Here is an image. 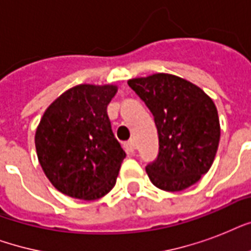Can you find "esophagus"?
<instances>
[{
    "mask_svg": "<svg viewBox=\"0 0 251 251\" xmlns=\"http://www.w3.org/2000/svg\"><path fill=\"white\" fill-rule=\"evenodd\" d=\"M124 147H125L126 151H129V152H134V151L137 150V146H135V141H134V139H130V141L125 142V143H124Z\"/></svg>",
    "mask_w": 251,
    "mask_h": 251,
    "instance_id": "1",
    "label": "esophagus"
}]
</instances>
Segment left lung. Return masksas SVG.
Instances as JSON below:
<instances>
[{"label": "left lung", "instance_id": "left-lung-1", "mask_svg": "<svg viewBox=\"0 0 251 251\" xmlns=\"http://www.w3.org/2000/svg\"><path fill=\"white\" fill-rule=\"evenodd\" d=\"M152 113L159 153L146 167L151 182L165 191L194 185L214 163L220 124L214 101L199 87L171 74L127 82Z\"/></svg>", "mask_w": 251, "mask_h": 251}]
</instances>
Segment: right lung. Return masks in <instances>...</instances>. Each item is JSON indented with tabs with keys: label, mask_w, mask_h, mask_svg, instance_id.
Listing matches in <instances>:
<instances>
[{
	"label": "right lung",
	"mask_w": 251,
	"mask_h": 251,
	"mask_svg": "<svg viewBox=\"0 0 251 251\" xmlns=\"http://www.w3.org/2000/svg\"><path fill=\"white\" fill-rule=\"evenodd\" d=\"M116 86L80 84L49 105L35 135L45 176L72 198L94 201L116 185L126 153L112 131L106 106Z\"/></svg>",
	"instance_id": "1"
}]
</instances>
